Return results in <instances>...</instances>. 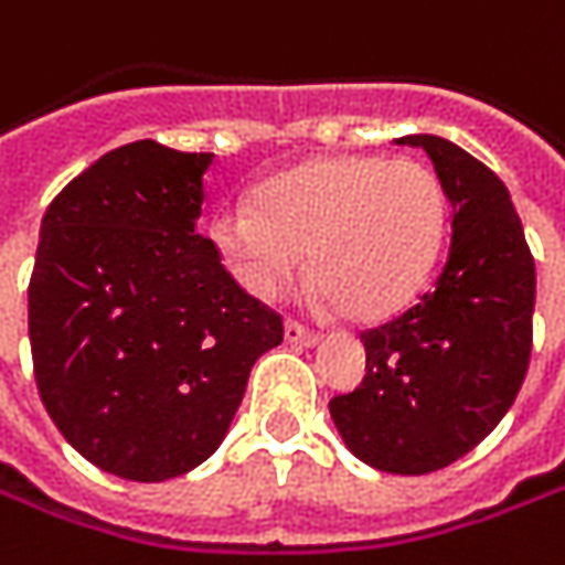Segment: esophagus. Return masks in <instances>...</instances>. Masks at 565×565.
<instances>
[{
    "mask_svg": "<svg viewBox=\"0 0 565 565\" xmlns=\"http://www.w3.org/2000/svg\"><path fill=\"white\" fill-rule=\"evenodd\" d=\"M286 340H289L292 347H315V343L321 340V333L301 327L298 321H286Z\"/></svg>",
    "mask_w": 565,
    "mask_h": 565,
    "instance_id": "obj_1",
    "label": "esophagus"
}]
</instances>
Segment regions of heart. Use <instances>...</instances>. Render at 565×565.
Here are the masks:
<instances>
[{
    "label": "heart",
    "mask_w": 565,
    "mask_h": 565,
    "mask_svg": "<svg viewBox=\"0 0 565 565\" xmlns=\"http://www.w3.org/2000/svg\"><path fill=\"white\" fill-rule=\"evenodd\" d=\"M448 235L438 174L413 158L340 156L267 178L254 206L210 215L206 238L241 289L276 298L311 250V279L350 318L407 305L436 267Z\"/></svg>",
    "instance_id": "obj_1"
}]
</instances>
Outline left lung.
Returning a JSON list of instances; mask_svg holds the SVG:
<instances>
[{
  "label": "left lung",
  "mask_w": 565,
  "mask_h": 565,
  "mask_svg": "<svg viewBox=\"0 0 565 565\" xmlns=\"http://www.w3.org/2000/svg\"><path fill=\"white\" fill-rule=\"evenodd\" d=\"M451 203V244L429 292L362 333L365 379L330 401L359 461L419 477L455 465L519 397L531 359L534 260L512 196L461 146L416 132Z\"/></svg>",
  "instance_id": "left-lung-1"
}]
</instances>
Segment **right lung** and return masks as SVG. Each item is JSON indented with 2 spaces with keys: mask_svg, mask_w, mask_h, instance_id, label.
Masks as SVG:
<instances>
[{
  "mask_svg": "<svg viewBox=\"0 0 565 565\" xmlns=\"http://www.w3.org/2000/svg\"><path fill=\"white\" fill-rule=\"evenodd\" d=\"M212 158L129 142L41 222L28 289L38 391L72 448L124 480L203 465L254 362L282 343V318L196 235Z\"/></svg>",
  "mask_w": 565,
  "mask_h": 565,
  "instance_id": "obj_1",
  "label": "right lung"
}]
</instances>
